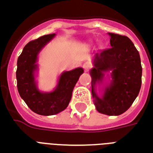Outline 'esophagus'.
Returning <instances> with one entry per match:
<instances>
[{"label": "esophagus", "instance_id": "esophagus-1", "mask_svg": "<svg viewBox=\"0 0 153 153\" xmlns=\"http://www.w3.org/2000/svg\"><path fill=\"white\" fill-rule=\"evenodd\" d=\"M91 67H92V64L90 62H85V63L83 64V68L85 70V71H88V70H89Z\"/></svg>", "mask_w": 153, "mask_h": 153}]
</instances>
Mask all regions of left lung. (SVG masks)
I'll list each match as a JSON object with an SVG mask.
<instances>
[{
  "label": "left lung",
  "instance_id": "1",
  "mask_svg": "<svg viewBox=\"0 0 153 153\" xmlns=\"http://www.w3.org/2000/svg\"><path fill=\"white\" fill-rule=\"evenodd\" d=\"M111 48L96 53L90 70L92 96L95 108L106 115H120L127 111L138 96L142 83L140 57L134 43L127 36L108 33ZM109 81L105 82V73ZM101 88L100 96L97 86Z\"/></svg>",
  "mask_w": 153,
  "mask_h": 153
}]
</instances>
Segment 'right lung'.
<instances>
[{"instance_id":"1","label":"right lung","mask_w":153,"mask_h":153,"mask_svg":"<svg viewBox=\"0 0 153 153\" xmlns=\"http://www.w3.org/2000/svg\"><path fill=\"white\" fill-rule=\"evenodd\" d=\"M56 35L47 34L29 42L24 47L17 63L16 77L18 93L28 107L40 115H54L65 110L72 98V90L84 72L82 68L65 71L59 76L53 91L42 92L39 89L35 81L39 70L38 56Z\"/></svg>"}]
</instances>
